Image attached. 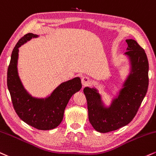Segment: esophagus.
I'll return each instance as SVG.
<instances>
[{"label": "esophagus", "instance_id": "1", "mask_svg": "<svg viewBox=\"0 0 156 156\" xmlns=\"http://www.w3.org/2000/svg\"><path fill=\"white\" fill-rule=\"evenodd\" d=\"M90 82H91V81H90L89 78H88V77L84 76L81 78V83H82V85H83V87L89 86Z\"/></svg>", "mask_w": 156, "mask_h": 156}]
</instances>
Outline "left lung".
<instances>
[{"label": "left lung", "instance_id": "left-lung-1", "mask_svg": "<svg viewBox=\"0 0 156 156\" xmlns=\"http://www.w3.org/2000/svg\"><path fill=\"white\" fill-rule=\"evenodd\" d=\"M128 47L124 54L129 58L130 73L119 91L106 107L96 88L85 87L89 120L97 132L107 133L129 124L136 115L147 93L149 64L145 51L136 41L126 40Z\"/></svg>", "mask_w": 156, "mask_h": 156}]
</instances>
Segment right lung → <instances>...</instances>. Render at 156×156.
<instances>
[{"instance_id":"1","label":"right lung","mask_w":156,"mask_h":156,"mask_svg":"<svg viewBox=\"0 0 156 156\" xmlns=\"http://www.w3.org/2000/svg\"><path fill=\"white\" fill-rule=\"evenodd\" d=\"M38 35L27 33L20 39L13 49L7 72V86L13 106L19 117L27 124L39 129L50 130L57 127L71 97L82 87L80 78L62 83L46 98H36L24 88L18 74L19 48Z\"/></svg>"}]
</instances>
